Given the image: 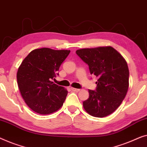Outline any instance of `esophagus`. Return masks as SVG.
<instances>
[{
	"label": "esophagus",
	"mask_w": 147,
	"mask_h": 147,
	"mask_svg": "<svg viewBox=\"0 0 147 147\" xmlns=\"http://www.w3.org/2000/svg\"><path fill=\"white\" fill-rule=\"evenodd\" d=\"M71 89L73 90V91H74V92H78L80 91V89H78V88H71Z\"/></svg>",
	"instance_id": "obj_1"
}]
</instances>
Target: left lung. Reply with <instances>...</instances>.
Segmentation results:
<instances>
[{"mask_svg": "<svg viewBox=\"0 0 147 147\" xmlns=\"http://www.w3.org/2000/svg\"><path fill=\"white\" fill-rule=\"evenodd\" d=\"M76 53L98 79L96 90H88L89 98L83 102L84 110L94 117L112 114L121 105L129 88L127 61L110 46L82 49Z\"/></svg>", "mask_w": 147, "mask_h": 147, "instance_id": "left-lung-1", "label": "left lung"}]
</instances>
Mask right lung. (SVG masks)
<instances>
[{
    "label": "right lung",
    "mask_w": 147,
    "mask_h": 147,
    "mask_svg": "<svg viewBox=\"0 0 147 147\" xmlns=\"http://www.w3.org/2000/svg\"><path fill=\"white\" fill-rule=\"evenodd\" d=\"M71 51L36 49L26 56L18 67L16 78L20 94L28 107L40 115H49L61 108L67 90L51 80Z\"/></svg>",
    "instance_id": "1"
}]
</instances>
